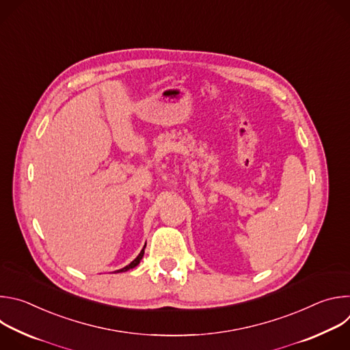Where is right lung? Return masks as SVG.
<instances>
[{
	"instance_id": "add662e5",
	"label": "right lung",
	"mask_w": 350,
	"mask_h": 350,
	"mask_svg": "<svg viewBox=\"0 0 350 350\" xmlns=\"http://www.w3.org/2000/svg\"><path fill=\"white\" fill-rule=\"evenodd\" d=\"M145 246H146V243L144 245V247H142V251L139 252V255H138V256H137V258H135V259H134V260H133L130 265H127L126 267H123V269L118 270L116 273H122V271H127V270H130V269H134V267H135V266L139 263V260L142 259V256H144V249H145Z\"/></svg>"
}]
</instances>
